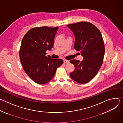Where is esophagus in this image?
Listing matches in <instances>:
<instances>
[{
    "label": "esophagus",
    "instance_id": "obj_1",
    "mask_svg": "<svg viewBox=\"0 0 123 123\" xmlns=\"http://www.w3.org/2000/svg\"><path fill=\"white\" fill-rule=\"evenodd\" d=\"M63 62H64V63H68L69 62V61H68V60H63Z\"/></svg>",
    "mask_w": 123,
    "mask_h": 123
}]
</instances>
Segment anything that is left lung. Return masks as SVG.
Listing matches in <instances>:
<instances>
[{
  "mask_svg": "<svg viewBox=\"0 0 123 123\" xmlns=\"http://www.w3.org/2000/svg\"><path fill=\"white\" fill-rule=\"evenodd\" d=\"M67 26L74 34L75 49L80 51L84 57L81 62L70 61L75 66L70 76L78 83H87L97 75L103 62L105 49L102 34L96 26L88 22Z\"/></svg>",
  "mask_w": 123,
  "mask_h": 123,
  "instance_id": "obj_1",
  "label": "left lung"
}]
</instances>
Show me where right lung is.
I'll return each mask as SVG.
<instances>
[{"instance_id": "1", "label": "right lung", "mask_w": 123, "mask_h": 123, "mask_svg": "<svg viewBox=\"0 0 123 123\" xmlns=\"http://www.w3.org/2000/svg\"><path fill=\"white\" fill-rule=\"evenodd\" d=\"M59 27H37L29 30L24 36L20 50V61L27 75L35 83L43 85L51 80L63 62L46 56L51 50Z\"/></svg>"}]
</instances>
